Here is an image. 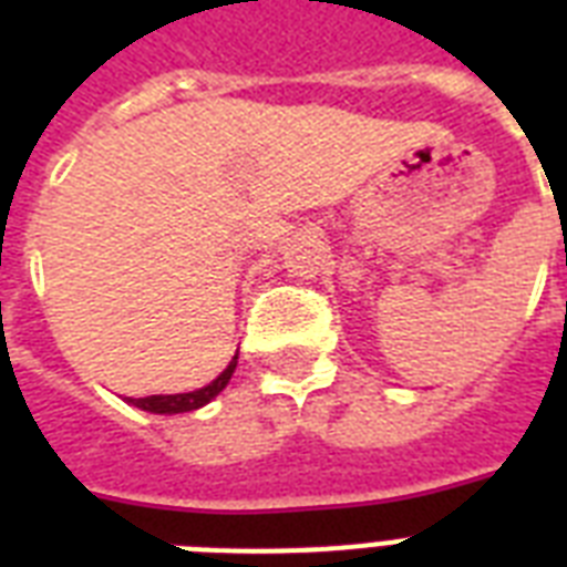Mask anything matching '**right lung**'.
I'll return each mask as SVG.
<instances>
[{"instance_id": "1", "label": "right lung", "mask_w": 567, "mask_h": 567, "mask_svg": "<svg viewBox=\"0 0 567 567\" xmlns=\"http://www.w3.org/2000/svg\"><path fill=\"white\" fill-rule=\"evenodd\" d=\"M235 364H238V355L231 359L229 368L220 373V377L214 379L212 385L199 388V391H190V394H153V396H137L132 403L137 409H144V412H153V414H179V412H194L199 405L212 403L214 396L220 394L223 388L229 385L231 373H235Z\"/></svg>"}]
</instances>
